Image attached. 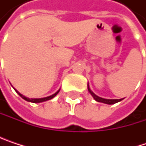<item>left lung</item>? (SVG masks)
<instances>
[{"mask_svg": "<svg viewBox=\"0 0 146 146\" xmlns=\"http://www.w3.org/2000/svg\"><path fill=\"white\" fill-rule=\"evenodd\" d=\"M88 90H89V92L91 94V96H93V98H94L96 102H102V103H106V104L111 105V104H115V103H117V102H121V101H122V99H119V100H108V99H104V98H102V97H99V96H97L96 95H95V94L90 90L89 85H88Z\"/></svg>", "mask_w": 146, "mask_h": 146, "instance_id": "8db88e82", "label": "left lung"}]
</instances>
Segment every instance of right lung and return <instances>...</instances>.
Segmentation results:
<instances>
[{"instance_id": "add662e5", "label": "right lung", "mask_w": 146, "mask_h": 146, "mask_svg": "<svg viewBox=\"0 0 146 146\" xmlns=\"http://www.w3.org/2000/svg\"><path fill=\"white\" fill-rule=\"evenodd\" d=\"M16 92L23 98V99H24L25 101H27V102H33V103H39V102H45V101H48V100H50V99H52L53 97H55L57 94H58V92H59V90L57 91V92H56L54 95H52V96H48V97H44V98H40V99H29V98H27V97H25L24 96H23L22 94H20L17 90H16Z\"/></svg>"}]
</instances>
